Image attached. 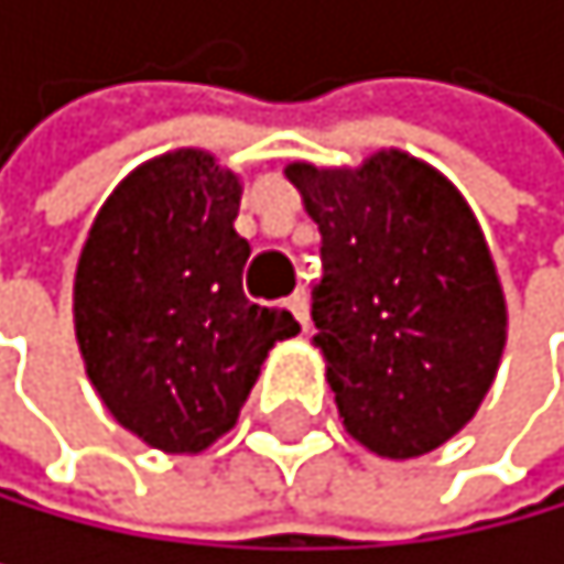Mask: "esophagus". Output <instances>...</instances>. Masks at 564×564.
<instances>
[{
	"label": "esophagus",
	"mask_w": 564,
	"mask_h": 564,
	"mask_svg": "<svg viewBox=\"0 0 564 564\" xmlns=\"http://www.w3.org/2000/svg\"><path fill=\"white\" fill-rule=\"evenodd\" d=\"M285 306H289V311H293V317H296L300 325L306 328V321H311V300H306L303 289H296V293L285 300Z\"/></svg>",
	"instance_id": "obj_1"
}]
</instances>
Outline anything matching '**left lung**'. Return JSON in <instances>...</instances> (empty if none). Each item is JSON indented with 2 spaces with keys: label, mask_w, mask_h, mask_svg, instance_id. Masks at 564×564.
Segmentation results:
<instances>
[{
  "label": "left lung",
  "mask_w": 564,
  "mask_h": 564,
  "mask_svg": "<svg viewBox=\"0 0 564 564\" xmlns=\"http://www.w3.org/2000/svg\"><path fill=\"white\" fill-rule=\"evenodd\" d=\"M285 176L321 232L311 317L343 427L384 459L434 452L480 410L509 328L477 215L395 148Z\"/></svg>",
  "instance_id": "8db88e82"
}]
</instances>
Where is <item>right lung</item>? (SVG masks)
<instances>
[{
	"mask_svg": "<svg viewBox=\"0 0 564 564\" xmlns=\"http://www.w3.org/2000/svg\"><path fill=\"white\" fill-rule=\"evenodd\" d=\"M243 183L215 154L144 162L101 204L73 279L87 378L122 427L197 455L236 427L268 349L296 317L243 296Z\"/></svg>",
	"mask_w": 564,
	"mask_h": 564,
	"instance_id": "add662e5",
	"label": "right lung"
}]
</instances>
